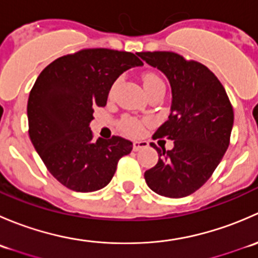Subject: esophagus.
<instances>
[{
  "label": "esophagus",
  "mask_w": 258,
  "mask_h": 258,
  "mask_svg": "<svg viewBox=\"0 0 258 258\" xmlns=\"http://www.w3.org/2000/svg\"><path fill=\"white\" fill-rule=\"evenodd\" d=\"M148 147V142L146 141H135L134 142V151H140L141 148Z\"/></svg>",
  "instance_id": "34e87169"
}]
</instances>
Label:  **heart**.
Listing matches in <instances>:
<instances>
[{"label": "heart", "instance_id": "heart-1", "mask_svg": "<svg viewBox=\"0 0 258 258\" xmlns=\"http://www.w3.org/2000/svg\"><path fill=\"white\" fill-rule=\"evenodd\" d=\"M118 85V81L114 82L112 86V92L116 88V86ZM144 87L146 90V93H150L152 91L156 90H163L165 91V82L160 76L155 74H147L144 76ZM119 127H121L122 131L126 135L130 136H141L145 131V123L142 121H140L139 118H135L131 116H124L123 118L119 121Z\"/></svg>", "mask_w": 258, "mask_h": 258}]
</instances>
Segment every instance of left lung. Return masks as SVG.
<instances>
[{"label":"left lung","instance_id":"obj_1","mask_svg":"<svg viewBox=\"0 0 258 258\" xmlns=\"http://www.w3.org/2000/svg\"><path fill=\"white\" fill-rule=\"evenodd\" d=\"M137 54L162 71L172 90L171 113L153 140H172L173 148L151 144L158 162L145 172L146 183L161 196L186 197L206 183L228 148L232 105L222 83L205 64L168 51Z\"/></svg>","mask_w":258,"mask_h":258}]
</instances>
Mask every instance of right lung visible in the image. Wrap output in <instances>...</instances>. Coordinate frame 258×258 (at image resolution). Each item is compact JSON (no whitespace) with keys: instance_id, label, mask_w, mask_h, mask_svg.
Segmentation results:
<instances>
[{"instance_id":"right-lung-1","label":"right lung","mask_w":258,"mask_h":258,"mask_svg":"<svg viewBox=\"0 0 258 258\" xmlns=\"http://www.w3.org/2000/svg\"><path fill=\"white\" fill-rule=\"evenodd\" d=\"M135 53L85 48L54 59L40 74L27 103L28 135L52 176L67 188L93 192L110 183L132 142L119 136L93 141V108L103 107L113 82L131 67Z\"/></svg>"}]
</instances>
